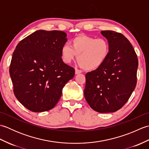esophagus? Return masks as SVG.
<instances>
[{
	"instance_id": "esophagus-1",
	"label": "esophagus",
	"mask_w": 149,
	"mask_h": 149,
	"mask_svg": "<svg viewBox=\"0 0 149 149\" xmlns=\"http://www.w3.org/2000/svg\"><path fill=\"white\" fill-rule=\"evenodd\" d=\"M81 73H82V71L81 70H79L77 68H75V74H81Z\"/></svg>"
}]
</instances>
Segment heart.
Here are the masks:
<instances>
[{
	"label": "heart",
	"mask_w": 149,
	"mask_h": 149,
	"mask_svg": "<svg viewBox=\"0 0 149 149\" xmlns=\"http://www.w3.org/2000/svg\"><path fill=\"white\" fill-rule=\"evenodd\" d=\"M70 45L65 44L61 47L63 61L69 64L78 56L79 63L86 70L92 71L100 68L109 55L110 45L105 38L81 35L73 38Z\"/></svg>",
	"instance_id": "heart-1"
}]
</instances>
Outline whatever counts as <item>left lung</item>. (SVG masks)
Returning a JSON list of instances; mask_svg holds the SVG:
<instances>
[{"label": "left lung", "mask_w": 149, "mask_h": 149, "mask_svg": "<svg viewBox=\"0 0 149 149\" xmlns=\"http://www.w3.org/2000/svg\"><path fill=\"white\" fill-rule=\"evenodd\" d=\"M100 33L109 43V55L100 68L86 74L84 94L95 111L113 113L127 102L135 89L138 60L131 43L123 34L112 31Z\"/></svg>", "instance_id": "obj_1"}]
</instances>
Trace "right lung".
<instances>
[{"mask_svg": "<svg viewBox=\"0 0 149 149\" xmlns=\"http://www.w3.org/2000/svg\"><path fill=\"white\" fill-rule=\"evenodd\" d=\"M66 34L38 30L22 40L13 54L9 74L16 98L33 112L52 109L75 70L63 61Z\"/></svg>", "mask_w": 149, "mask_h": 149, "instance_id": "1", "label": "right lung"}]
</instances>
